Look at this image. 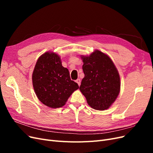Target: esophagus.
I'll use <instances>...</instances> for the list:
<instances>
[{"mask_svg":"<svg viewBox=\"0 0 153 153\" xmlns=\"http://www.w3.org/2000/svg\"><path fill=\"white\" fill-rule=\"evenodd\" d=\"M76 82L78 84V85H80V84H81V81H80V79H79V78H78V79L76 80Z\"/></svg>","mask_w":153,"mask_h":153,"instance_id":"obj_1","label":"esophagus"}]
</instances>
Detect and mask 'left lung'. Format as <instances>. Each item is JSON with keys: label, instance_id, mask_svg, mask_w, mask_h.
I'll return each mask as SVG.
<instances>
[{"label": "left lung", "instance_id": "obj_1", "mask_svg": "<svg viewBox=\"0 0 153 153\" xmlns=\"http://www.w3.org/2000/svg\"><path fill=\"white\" fill-rule=\"evenodd\" d=\"M85 76L80 91L91 107L98 110L108 109L120 92V76L117 68L107 55L95 50L89 56H82Z\"/></svg>", "mask_w": 153, "mask_h": 153}]
</instances>
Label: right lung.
I'll return each instance as SVG.
<instances>
[{
  "mask_svg": "<svg viewBox=\"0 0 153 153\" xmlns=\"http://www.w3.org/2000/svg\"><path fill=\"white\" fill-rule=\"evenodd\" d=\"M32 84L39 100L50 108L62 107L79 87L71 80L57 53L46 52L39 57L32 73Z\"/></svg>",
  "mask_w": 153,
  "mask_h": 153,
  "instance_id": "right-lung-1",
  "label": "right lung"
}]
</instances>
